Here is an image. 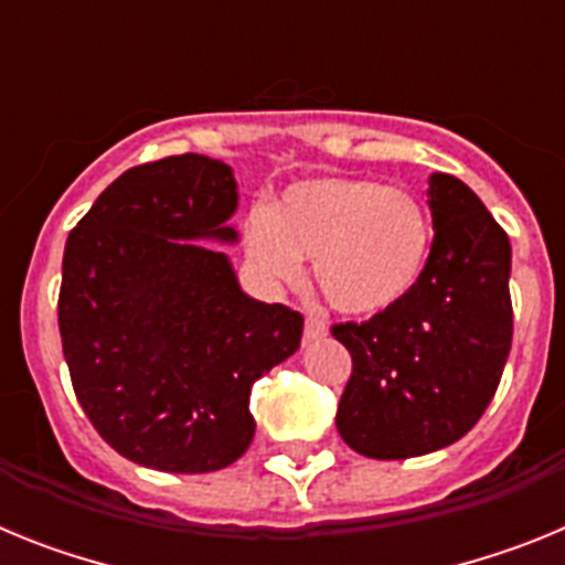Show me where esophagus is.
Returning a JSON list of instances; mask_svg holds the SVG:
<instances>
[{
	"mask_svg": "<svg viewBox=\"0 0 565 565\" xmlns=\"http://www.w3.org/2000/svg\"><path fill=\"white\" fill-rule=\"evenodd\" d=\"M328 333V326L319 317H308L306 319V337L308 339H322Z\"/></svg>",
	"mask_w": 565,
	"mask_h": 565,
	"instance_id": "1",
	"label": "esophagus"
}]
</instances>
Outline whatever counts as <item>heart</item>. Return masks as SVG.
Instances as JSON below:
<instances>
[{"mask_svg":"<svg viewBox=\"0 0 565 565\" xmlns=\"http://www.w3.org/2000/svg\"><path fill=\"white\" fill-rule=\"evenodd\" d=\"M430 217L411 192L367 178H313L286 189L277 209L257 206L246 246L274 282H294L302 257L328 306L348 317H382L416 291Z\"/></svg>","mask_w":565,"mask_h":565,"instance_id":"heart-1","label":"heart"}]
</instances>
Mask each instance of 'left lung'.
I'll return each mask as SVG.
<instances>
[{"label": "left lung", "instance_id": "1", "mask_svg": "<svg viewBox=\"0 0 565 565\" xmlns=\"http://www.w3.org/2000/svg\"><path fill=\"white\" fill-rule=\"evenodd\" d=\"M433 246L391 313L333 326L353 373L337 430L359 456L402 461L450 447L483 416L512 348V246L478 194L433 172Z\"/></svg>", "mask_w": 565, "mask_h": 565}]
</instances>
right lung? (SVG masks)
Here are the masks:
<instances>
[{
	"label": "right lung",
	"mask_w": 565,
	"mask_h": 565,
	"mask_svg": "<svg viewBox=\"0 0 565 565\" xmlns=\"http://www.w3.org/2000/svg\"><path fill=\"white\" fill-rule=\"evenodd\" d=\"M228 163L172 154L109 183L70 232L58 331L98 436L161 472H214L254 438L252 387L294 356L302 313L239 288Z\"/></svg>",
	"instance_id": "obj_1"
}]
</instances>
